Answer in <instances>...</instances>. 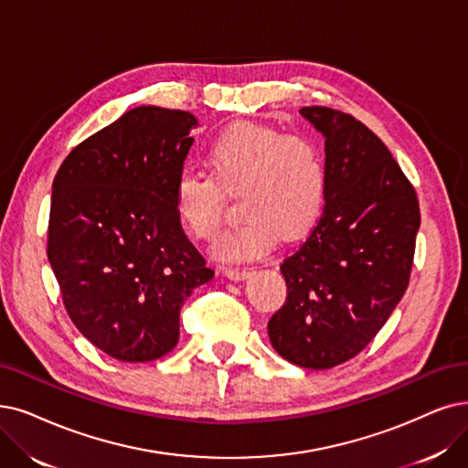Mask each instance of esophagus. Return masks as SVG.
<instances>
[{"instance_id":"34e87169","label":"esophagus","mask_w":468,"mask_h":468,"mask_svg":"<svg viewBox=\"0 0 468 468\" xmlns=\"http://www.w3.org/2000/svg\"><path fill=\"white\" fill-rule=\"evenodd\" d=\"M224 274H227L230 280H244L250 276V269H224Z\"/></svg>"}]
</instances>
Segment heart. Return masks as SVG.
Masks as SVG:
<instances>
[{
  "label": "heart",
  "instance_id": "heart-1",
  "mask_svg": "<svg viewBox=\"0 0 468 468\" xmlns=\"http://www.w3.org/2000/svg\"><path fill=\"white\" fill-rule=\"evenodd\" d=\"M209 176L186 171L175 184V209L196 239L209 241L222 220V194L239 190V220L215 241L222 261H251L269 253L278 238L303 236L319 220L328 171L321 144L282 130L238 122L205 152Z\"/></svg>",
  "mask_w": 468,
  "mask_h": 468
}]
</instances>
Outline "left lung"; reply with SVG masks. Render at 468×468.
<instances>
[{
    "label": "left lung",
    "instance_id": "left-lung-1",
    "mask_svg": "<svg viewBox=\"0 0 468 468\" xmlns=\"http://www.w3.org/2000/svg\"><path fill=\"white\" fill-rule=\"evenodd\" d=\"M299 113L324 136L326 205L280 265L288 295L269 338L286 361L324 370L363 351L401 302L420 211L413 184L361 121L319 105Z\"/></svg>",
    "mask_w": 468,
    "mask_h": 468
}]
</instances>
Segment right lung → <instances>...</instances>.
Masks as SVG:
<instances>
[{
    "instance_id": "obj_1",
    "label": "right lung",
    "mask_w": 468,
    "mask_h": 468,
    "mask_svg": "<svg viewBox=\"0 0 468 468\" xmlns=\"http://www.w3.org/2000/svg\"><path fill=\"white\" fill-rule=\"evenodd\" d=\"M197 124L178 109H130L74 147L53 180L48 259L65 309L124 363L169 353L184 302L215 274L175 209Z\"/></svg>"
}]
</instances>
